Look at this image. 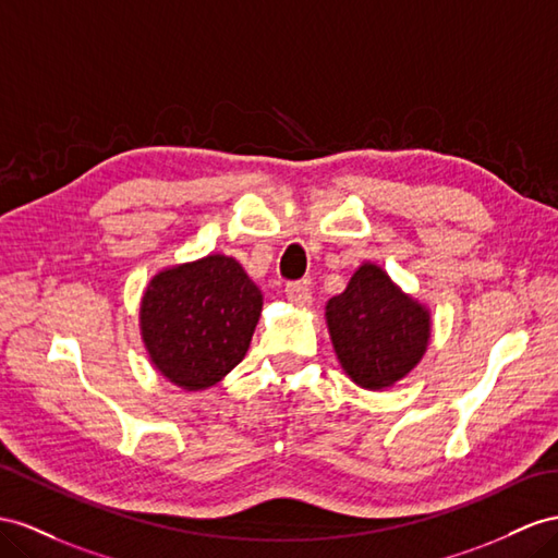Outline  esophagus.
<instances>
[{"instance_id":"esophagus-1","label":"esophagus","mask_w":558,"mask_h":558,"mask_svg":"<svg viewBox=\"0 0 558 558\" xmlns=\"http://www.w3.org/2000/svg\"><path fill=\"white\" fill-rule=\"evenodd\" d=\"M284 294H288L290 302L296 304V306L311 304V288H308L306 280H302V282H288V288H284Z\"/></svg>"}]
</instances>
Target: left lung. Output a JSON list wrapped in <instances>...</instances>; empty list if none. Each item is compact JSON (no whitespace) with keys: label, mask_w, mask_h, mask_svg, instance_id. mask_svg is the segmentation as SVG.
<instances>
[{"label":"left lung","mask_w":558,"mask_h":558,"mask_svg":"<svg viewBox=\"0 0 558 558\" xmlns=\"http://www.w3.org/2000/svg\"><path fill=\"white\" fill-rule=\"evenodd\" d=\"M325 318L344 373L369 391L393 387L412 373L432 337L428 308L369 262L327 302Z\"/></svg>","instance_id":"obj_1"}]
</instances>
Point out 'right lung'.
<instances>
[{
    "mask_svg": "<svg viewBox=\"0 0 558 558\" xmlns=\"http://www.w3.org/2000/svg\"><path fill=\"white\" fill-rule=\"evenodd\" d=\"M262 304V290L233 256L209 254L160 270L138 316L150 363L185 391L214 387L245 359Z\"/></svg>",
    "mask_w": 558,
    "mask_h": 558,
    "instance_id": "1",
    "label": "right lung"
}]
</instances>
